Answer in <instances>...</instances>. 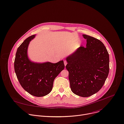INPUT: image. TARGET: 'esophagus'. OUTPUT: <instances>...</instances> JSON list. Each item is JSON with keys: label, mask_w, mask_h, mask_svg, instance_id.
I'll return each mask as SVG.
<instances>
[{"label": "esophagus", "mask_w": 124, "mask_h": 124, "mask_svg": "<svg viewBox=\"0 0 124 124\" xmlns=\"http://www.w3.org/2000/svg\"><path fill=\"white\" fill-rule=\"evenodd\" d=\"M64 63L65 66H66V64H67V61H66V60H64Z\"/></svg>", "instance_id": "34e87169"}]
</instances>
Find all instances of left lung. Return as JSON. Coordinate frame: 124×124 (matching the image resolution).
Instances as JSON below:
<instances>
[{
	"mask_svg": "<svg viewBox=\"0 0 124 124\" xmlns=\"http://www.w3.org/2000/svg\"><path fill=\"white\" fill-rule=\"evenodd\" d=\"M86 47L80 46L66 58L70 88L73 93L88 97L104 85L109 72V55L100 40L83 34Z\"/></svg>",
	"mask_w": 124,
	"mask_h": 124,
	"instance_id": "8db88e82",
	"label": "left lung"
}]
</instances>
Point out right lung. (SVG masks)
<instances>
[{
  "instance_id": "right-lung-1",
  "label": "right lung",
  "mask_w": 124,
  "mask_h": 124,
  "mask_svg": "<svg viewBox=\"0 0 124 124\" xmlns=\"http://www.w3.org/2000/svg\"><path fill=\"white\" fill-rule=\"evenodd\" d=\"M33 35L24 41L18 48L14 60V70L22 88L30 94L43 97L51 91L55 78L65 67L63 60L56 63H42L31 61L27 49Z\"/></svg>"
}]
</instances>
